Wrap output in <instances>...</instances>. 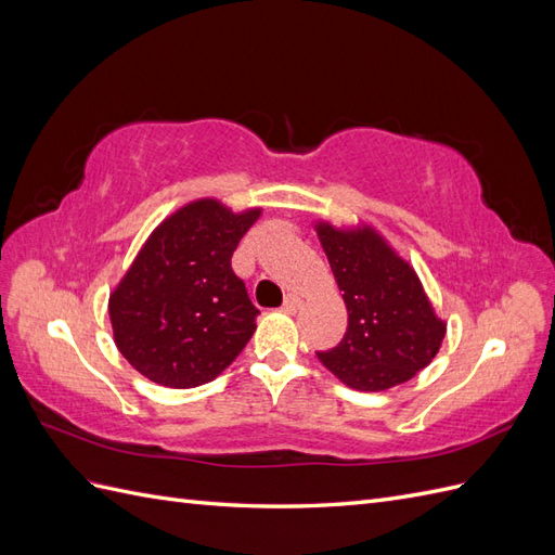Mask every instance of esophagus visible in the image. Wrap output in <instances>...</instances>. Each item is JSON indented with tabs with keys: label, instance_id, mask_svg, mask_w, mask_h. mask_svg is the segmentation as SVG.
<instances>
[{
	"label": "esophagus",
	"instance_id": "obj_1",
	"mask_svg": "<svg viewBox=\"0 0 555 555\" xmlns=\"http://www.w3.org/2000/svg\"><path fill=\"white\" fill-rule=\"evenodd\" d=\"M300 306H304V300H300L296 294H287L284 296V304H282V310L287 314H294L300 310Z\"/></svg>",
	"mask_w": 555,
	"mask_h": 555
}]
</instances>
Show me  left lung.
I'll return each mask as SVG.
<instances>
[{
    "mask_svg": "<svg viewBox=\"0 0 555 555\" xmlns=\"http://www.w3.org/2000/svg\"><path fill=\"white\" fill-rule=\"evenodd\" d=\"M317 236L347 306L345 338L317 351V359L357 391H386L424 371L442 347L447 324L414 268L373 227L317 222Z\"/></svg>",
    "mask_w": 555,
    "mask_h": 555,
    "instance_id": "8db88e82",
    "label": "left lung"
}]
</instances>
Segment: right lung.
Returning <instances> with one entry per match:
<instances>
[{
  "label": "right lung",
  "instance_id": "add662e5",
  "mask_svg": "<svg viewBox=\"0 0 555 555\" xmlns=\"http://www.w3.org/2000/svg\"><path fill=\"white\" fill-rule=\"evenodd\" d=\"M259 215L198 198L150 233L108 298L115 345L143 377L194 389L241 354L259 310L231 255Z\"/></svg>",
  "mask_w": 555,
  "mask_h": 555
}]
</instances>
